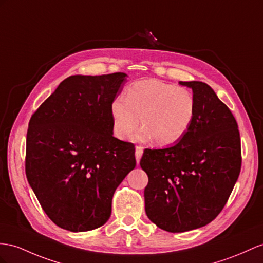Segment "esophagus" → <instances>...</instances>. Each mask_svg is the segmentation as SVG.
<instances>
[{"label":"esophagus","instance_id":"obj_1","mask_svg":"<svg viewBox=\"0 0 263 263\" xmlns=\"http://www.w3.org/2000/svg\"><path fill=\"white\" fill-rule=\"evenodd\" d=\"M142 154H143V147L138 145L136 147V159H137L138 163L140 162V159H141V157H142Z\"/></svg>","mask_w":263,"mask_h":263}]
</instances>
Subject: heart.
Returning a JSON list of instances; mask_svg holds the SVG:
<instances>
[{
    "instance_id": "b5f03b06",
    "label": "heart",
    "mask_w": 263,
    "mask_h": 263,
    "mask_svg": "<svg viewBox=\"0 0 263 263\" xmlns=\"http://www.w3.org/2000/svg\"><path fill=\"white\" fill-rule=\"evenodd\" d=\"M196 100L182 86L158 80L137 81L111 104L113 130L120 139H129L140 124L143 130L138 139H153L161 146L179 142L196 118Z\"/></svg>"
}]
</instances>
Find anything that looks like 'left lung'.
<instances>
[{
    "instance_id": "8db88e82",
    "label": "left lung",
    "mask_w": 263,
    "mask_h": 263,
    "mask_svg": "<svg viewBox=\"0 0 263 263\" xmlns=\"http://www.w3.org/2000/svg\"><path fill=\"white\" fill-rule=\"evenodd\" d=\"M192 89L196 118L179 142L145 149L140 165L147 174L145 212L167 232L210 223L230 197L241 170V141L230 109L204 82H181Z\"/></svg>"
}]
</instances>
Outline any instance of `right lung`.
Segmentation results:
<instances>
[{
    "mask_svg": "<svg viewBox=\"0 0 263 263\" xmlns=\"http://www.w3.org/2000/svg\"><path fill=\"white\" fill-rule=\"evenodd\" d=\"M127 76H72L33 113L25 173L46 215L72 232L103 226L136 167V147L113 137L111 104Z\"/></svg>",
    "mask_w": 263,
    "mask_h": 263,
    "instance_id": "obj_1",
    "label": "right lung"
}]
</instances>
